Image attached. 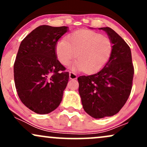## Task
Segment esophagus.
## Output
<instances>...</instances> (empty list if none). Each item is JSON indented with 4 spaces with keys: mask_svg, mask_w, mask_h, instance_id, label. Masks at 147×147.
<instances>
[{
    "mask_svg": "<svg viewBox=\"0 0 147 147\" xmlns=\"http://www.w3.org/2000/svg\"><path fill=\"white\" fill-rule=\"evenodd\" d=\"M69 77H70V79H76L77 78V76L74 72H70V73H69Z\"/></svg>",
    "mask_w": 147,
    "mask_h": 147,
    "instance_id": "1",
    "label": "esophagus"
}]
</instances>
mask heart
Masks as SVG:
<instances>
[{"label": "heart", "instance_id": "b5f03b06", "mask_svg": "<svg viewBox=\"0 0 147 147\" xmlns=\"http://www.w3.org/2000/svg\"><path fill=\"white\" fill-rule=\"evenodd\" d=\"M113 43L109 37L88 30L77 31L66 38H62L55 48L59 61L67 65L70 60L77 61L72 69L82 70L86 73H93L102 69L110 59Z\"/></svg>", "mask_w": 147, "mask_h": 147}]
</instances>
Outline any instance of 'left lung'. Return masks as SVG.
Segmentation results:
<instances>
[{"instance_id":"8db88e82","label":"left lung","mask_w":147,"mask_h":147,"mask_svg":"<svg viewBox=\"0 0 147 147\" xmlns=\"http://www.w3.org/2000/svg\"><path fill=\"white\" fill-rule=\"evenodd\" d=\"M99 30L105 31L113 43L110 59L99 72L77 79L84 111L96 119L111 117L121 110L131 93L134 75L127 43L109 27Z\"/></svg>"}]
</instances>
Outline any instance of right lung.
Segmentation results:
<instances>
[{"label":"right lung","instance_id":"right-lung-1","mask_svg":"<svg viewBox=\"0 0 147 147\" xmlns=\"http://www.w3.org/2000/svg\"><path fill=\"white\" fill-rule=\"evenodd\" d=\"M68 27L40 25L20 44L14 65L15 86L25 106L48 114L59 106L69 73L57 59V41Z\"/></svg>","mask_w":147,"mask_h":147}]
</instances>
